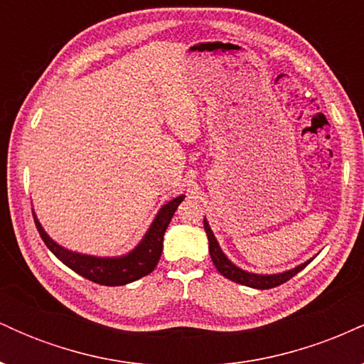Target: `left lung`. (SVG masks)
<instances>
[{
  "label": "left lung",
  "instance_id": "1",
  "mask_svg": "<svg viewBox=\"0 0 364 364\" xmlns=\"http://www.w3.org/2000/svg\"><path fill=\"white\" fill-rule=\"evenodd\" d=\"M203 228H205V232L208 237V252H210V258H212V262H214L215 269L219 270V272L223 274L225 279H229V281L237 282V284H243V286L255 287V289H270V287H277V286H281V284L289 281L291 277H294L299 270H303L304 267L311 262V260L304 262V263H301V265L294 267V269H291V270H286V272H282V274L262 275V274L246 272V270L236 267L235 263L225 257L223 250H220L219 243H217L210 225H208L205 219H203Z\"/></svg>",
  "mask_w": 364,
  "mask_h": 364
}]
</instances>
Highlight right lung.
<instances>
[{"label":"right lung","instance_id":"right-lung-1","mask_svg":"<svg viewBox=\"0 0 364 364\" xmlns=\"http://www.w3.org/2000/svg\"><path fill=\"white\" fill-rule=\"evenodd\" d=\"M185 195H179L166 203L159 210V214L154 219L152 225L149 228L147 235L140 241L139 246L132 250L128 255L123 257H90V255H82L70 252L53 241L51 237L46 235V231L41 225L34 212V223L41 237L51 252L56 255L66 267L77 272L82 277L89 281L101 284V286H124L133 281H139L144 275H149L157 267L159 258L162 253V241H164V232L173 219L174 212L179 203L183 202Z\"/></svg>","mask_w":364,"mask_h":364}]
</instances>
